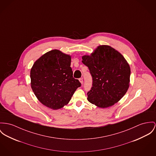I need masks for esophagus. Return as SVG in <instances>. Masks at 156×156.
<instances>
[{"instance_id": "34e87169", "label": "esophagus", "mask_w": 156, "mask_h": 156, "mask_svg": "<svg viewBox=\"0 0 156 156\" xmlns=\"http://www.w3.org/2000/svg\"><path fill=\"white\" fill-rule=\"evenodd\" d=\"M79 81H80V82L81 84H83V79L82 78H80V79H79Z\"/></svg>"}]
</instances>
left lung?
<instances>
[{
	"instance_id": "1",
	"label": "left lung",
	"mask_w": 156,
	"mask_h": 156,
	"mask_svg": "<svg viewBox=\"0 0 156 156\" xmlns=\"http://www.w3.org/2000/svg\"><path fill=\"white\" fill-rule=\"evenodd\" d=\"M82 59L93 80L87 93L88 101L101 108L118 102L126 94L130 82L131 69L124 57L115 48L102 45Z\"/></svg>"
}]
</instances>
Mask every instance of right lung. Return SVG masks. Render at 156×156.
I'll return each mask as SVG.
<instances>
[{
    "instance_id": "add662e5",
    "label": "right lung",
    "mask_w": 156,
    "mask_h": 156,
    "mask_svg": "<svg viewBox=\"0 0 156 156\" xmlns=\"http://www.w3.org/2000/svg\"><path fill=\"white\" fill-rule=\"evenodd\" d=\"M71 62L69 55L53 50L34 63L30 72L31 86L43 105L53 110L63 108L81 87L78 80L73 78Z\"/></svg>"
}]
</instances>
